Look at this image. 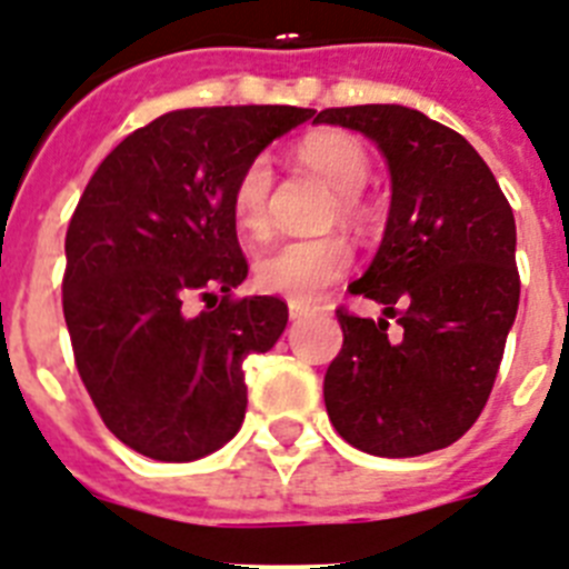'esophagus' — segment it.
<instances>
[{"label":"esophagus","instance_id":"esophagus-1","mask_svg":"<svg viewBox=\"0 0 569 569\" xmlns=\"http://www.w3.org/2000/svg\"><path fill=\"white\" fill-rule=\"evenodd\" d=\"M315 309L309 307V303H303V300H289V318L292 321H303V318H309Z\"/></svg>","mask_w":569,"mask_h":569}]
</instances>
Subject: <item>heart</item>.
<instances>
[{
    "mask_svg": "<svg viewBox=\"0 0 569 569\" xmlns=\"http://www.w3.org/2000/svg\"><path fill=\"white\" fill-rule=\"evenodd\" d=\"M300 159L338 190V213H356V193L367 184L370 156L347 132H315L300 144ZM271 161L254 156L240 170L231 190L233 222L248 237H262L269 231V193H271ZM350 242L327 233L312 240H286L266 248L254 262V280L262 292L283 295L292 300H315L332 280L350 269Z\"/></svg>",
    "mask_w": 569,
    "mask_h": 569,
    "instance_id": "heart-1",
    "label": "heart"
}]
</instances>
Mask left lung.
<instances>
[{
    "mask_svg": "<svg viewBox=\"0 0 569 569\" xmlns=\"http://www.w3.org/2000/svg\"><path fill=\"white\" fill-rule=\"evenodd\" d=\"M315 123L367 136L390 170L385 237L350 286L385 309L379 321L338 309L329 419L376 457L448 448L480 417L518 315L512 208L475 147L417 109H323ZM388 317L400 323L396 339Z\"/></svg>",
    "mask_w": 569,
    "mask_h": 569,
    "instance_id": "1",
    "label": "left lung"
}]
</instances>
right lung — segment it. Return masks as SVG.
I'll return each mask as SVG.
<instances>
[{"label": "right lung", "mask_w": 569, "mask_h": 569, "mask_svg": "<svg viewBox=\"0 0 569 569\" xmlns=\"http://www.w3.org/2000/svg\"><path fill=\"white\" fill-rule=\"evenodd\" d=\"M312 114L176 109L123 138L86 184L66 231V327L100 419L138 455L190 462L240 431L242 361L274 347L289 309L269 295L231 300L248 274L231 190ZM193 293L214 307L188 316Z\"/></svg>", "instance_id": "right-lung-1"}]
</instances>
